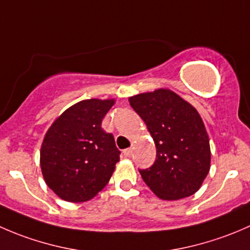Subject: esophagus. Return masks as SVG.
I'll return each mask as SVG.
<instances>
[{
    "instance_id": "obj_1",
    "label": "esophagus",
    "mask_w": 250,
    "mask_h": 250,
    "mask_svg": "<svg viewBox=\"0 0 250 250\" xmlns=\"http://www.w3.org/2000/svg\"><path fill=\"white\" fill-rule=\"evenodd\" d=\"M132 153H133V148L132 147L125 148V150L123 151V155H125V157H130V156H132Z\"/></svg>"
}]
</instances>
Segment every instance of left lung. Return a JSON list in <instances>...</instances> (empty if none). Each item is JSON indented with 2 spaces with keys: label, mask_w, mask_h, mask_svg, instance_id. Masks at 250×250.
Here are the masks:
<instances>
[{
  "label": "left lung",
  "mask_w": 250,
  "mask_h": 250,
  "mask_svg": "<svg viewBox=\"0 0 250 250\" xmlns=\"http://www.w3.org/2000/svg\"><path fill=\"white\" fill-rule=\"evenodd\" d=\"M129 103L156 145L153 165L139 169L146 185L168 201L197 192L210 168L209 138L197 110L168 89L134 95Z\"/></svg>",
  "instance_id": "left-lung-1"
}]
</instances>
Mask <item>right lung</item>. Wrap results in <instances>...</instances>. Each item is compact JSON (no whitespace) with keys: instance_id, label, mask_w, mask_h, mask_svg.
Returning a JSON list of instances; mask_svg holds the SVG:
<instances>
[{"instance_id":"add662e5","label":"right lung","mask_w":250,"mask_h":250,"mask_svg":"<svg viewBox=\"0 0 250 250\" xmlns=\"http://www.w3.org/2000/svg\"><path fill=\"white\" fill-rule=\"evenodd\" d=\"M113 104V100H82L48 129L40 157L42 174L48 188L64 201L92 200L109 183L121 151L102 122Z\"/></svg>"}]
</instances>
